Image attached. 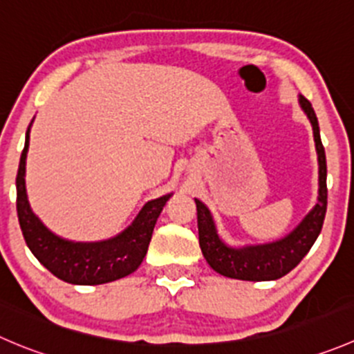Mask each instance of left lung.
Returning <instances> with one entry per match:
<instances>
[{"instance_id": "left-lung-1", "label": "left lung", "mask_w": 354, "mask_h": 354, "mask_svg": "<svg viewBox=\"0 0 354 354\" xmlns=\"http://www.w3.org/2000/svg\"><path fill=\"white\" fill-rule=\"evenodd\" d=\"M299 104L303 111L306 112L311 126H313L315 145H317L318 164H320L318 204L286 239L273 243H264V245L233 249V247L225 245L219 240L211 212L201 201L195 198L198 243H201L202 254H204L209 266L219 275L236 280H249V282H266V280L282 279L303 261V257L310 252L311 245L320 235L325 212H327V160H325V149L320 140L317 114L304 97H299Z\"/></svg>"}]
</instances>
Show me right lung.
Listing matches in <instances>:
<instances>
[{"label":"right lung","mask_w":354,"mask_h":354,"mask_svg":"<svg viewBox=\"0 0 354 354\" xmlns=\"http://www.w3.org/2000/svg\"><path fill=\"white\" fill-rule=\"evenodd\" d=\"M30 128V126H29ZM29 129L17 173V214L30 252L57 279L74 286H100L128 277L142 264L153 226L171 195L145 204L128 230L104 242H68L53 235L30 211L26 194V157Z\"/></svg>","instance_id":"right-lung-1"}]
</instances>
